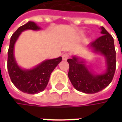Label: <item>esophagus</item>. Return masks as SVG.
<instances>
[{
	"instance_id": "34e87169",
	"label": "esophagus",
	"mask_w": 122,
	"mask_h": 122,
	"mask_svg": "<svg viewBox=\"0 0 122 122\" xmlns=\"http://www.w3.org/2000/svg\"><path fill=\"white\" fill-rule=\"evenodd\" d=\"M68 57H69V56H68V55L67 54H63V55H62V60H66L68 58Z\"/></svg>"
}]
</instances>
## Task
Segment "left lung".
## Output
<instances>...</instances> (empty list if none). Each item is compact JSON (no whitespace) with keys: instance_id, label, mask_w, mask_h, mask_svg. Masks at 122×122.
Listing matches in <instances>:
<instances>
[{"instance_id":"left-lung-1","label":"left lung","mask_w":122,"mask_h":122,"mask_svg":"<svg viewBox=\"0 0 122 122\" xmlns=\"http://www.w3.org/2000/svg\"><path fill=\"white\" fill-rule=\"evenodd\" d=\"M102 35L92 42L89 47L94 53L105 58L106 69L103 73L96 75L90 71L85 62L77 56L68 59L69 71L68 76L73 87L79 92L94 94L102 90L112 81L116 68V52L112 36L101 27Z\"/></svg>"}]
</instances>
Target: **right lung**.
I'll list each match as a JSON object with an SVG mask.
<instances>
[{"instance_id": "obj_1", "label": "right lung", "mask_w": 122, "mask_h": 122, "mask_svg": "<svg viewBox=\"0 0 122 122\" xmlns=\"http://www.w3.org/2000/svg\"><path fill=\"white\" fill-rule=\"evenodd\" d=\"M41 28L33 21H28L20 26L11 36L8 50L7 69L14 86L20 91L35 94L43 91L47 86L50 75L62 61V57L46 60L31 69L21 68L14 56V46L21 32L26 30H39Z\"/></svg>"}]
</instances>
